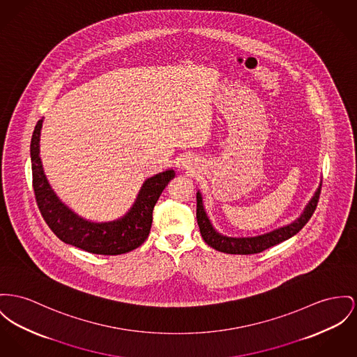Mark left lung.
Listing matches in <instances>:
<instances>
[{"label":"left lung","mask_w":357,"mask_h":357,"mask_svg":"<svg viewBox=\"0 0 357 357\" xmlns=\"http://www.w3.org/2000/svg\"><path fill=\"white\" fill-rule=\"evenodd\" d=\"M321 187H322V184H319L318 190L314 193L309 204L306 206L303 214L301 215L294 223L287 225L284 227H280L278 230H273L271 233L262 234L259 237L250 238L226 237V236H222V234L216 233L211 222H210V219H208V216L204 211L202 195H200V192H197L196 193V202H197L196 219H197V225H199V229H200V234H202V237L207 245L214 248L215 250H219V252H223V253H229V255L261 253L262 250L283 242L285 239L295 236L296 233H299L303 229V226L309 222L311 215L314 214V211L317 208L319 193H321Z\"/></svg>","instance_id":"1"}]
</instances>
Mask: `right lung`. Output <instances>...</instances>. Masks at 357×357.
<instances>
[{"instance_id":"add662e5","label":"right lung","mask_w":357,"mask_h":357,"mask_svg":"<svg viewBox=\"0 0 357 357\" xmlns=\"http://www.w3.org/2000/svg\"><path fill=\"white\" fill-rule=\"evenodd\" d=\"M43 119L39 120L31 139L32 187L39 211L52 233L65 243L95 255L116 256L141 246L149 237L153 208L174 170L158 173L143 183L131 210L114 222H89L66 207L51 190L39 157V141Z\"/></svg>"}]
</instances>
